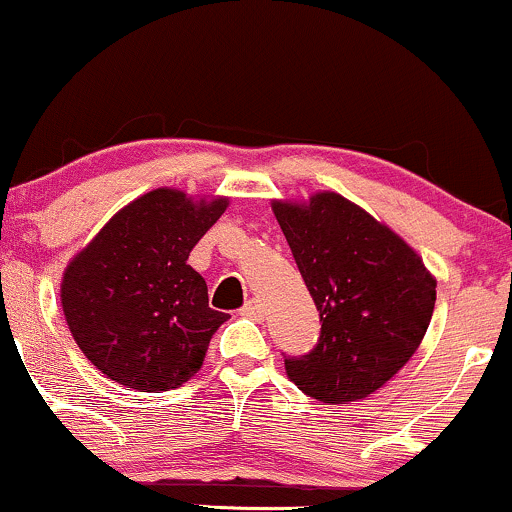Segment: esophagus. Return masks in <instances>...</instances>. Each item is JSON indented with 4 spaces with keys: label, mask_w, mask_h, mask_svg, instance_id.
Returning a JSON list of instances; mask_svg holds the SVG:
<instances>
[{
    "label": "esophagus",
    "mask_w": 512,
    "mask_h": 512,
    "mask_svg": "<svg viewBox=\"0 0 512 512\" xmlns=\"http://www.w3.org/2000/svg\"><path fill=\"white\" fill-rule=\"evenodd\" d=\"M240 315L250 317V319H262L264 310H262V305L255 303V300H250V303H245L243 307H240Z\"/></svg>",
    "instance_id": "obj_1"
}]
</instances>
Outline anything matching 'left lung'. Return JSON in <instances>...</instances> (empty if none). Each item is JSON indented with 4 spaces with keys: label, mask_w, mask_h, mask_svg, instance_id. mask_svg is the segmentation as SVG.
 I'll return each mask as SVG.
<instances>
[{
    "label": "left lung",
    "mask_w": 512,
    "mask_h": 512,
    "mask_svg": "<svg viewBox=\"0 0 512 512\" xmlns=\"http://www.w3.org/2000/svg\"><path fill=\"white\" fill-rule=\"evenodd\" d=\"M272 209L322 322L310 353L286 357L288 379L329 405L367 398L420 348L436 279L398 233L343 195Z\"/></svg>",
    "instance_id": "obj_1"
}]
</instances>
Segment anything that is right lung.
I'll return each mask as SVG.
<instances>
[{
	"label": "right lung",
	"instance_id": "add662e5",
	"mask_svg": "<svg viewBox=\"0 0 512 512\" xmlns=\"http://www.w3.org/2000/svg\"><path fill=\"white\" fill-rule=\"evenodd\" d=\"M229 197L193 200L157 188L114 214L61 279V307L83 355L126 389H178L202 367L229 319L209 307L207 283L188 264Z\"/></svg>",
	"mask_w": 512,
	"mask_h": 512
}]
</instances>
